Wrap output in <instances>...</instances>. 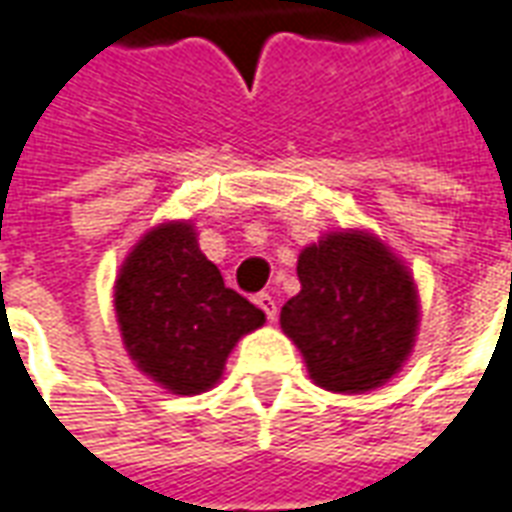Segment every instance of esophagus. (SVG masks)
<instances>
[{
	"instance_id": "34e87169",
	"label": "esophagus",
	"mask_w": 512,
	"mask_h": 512,
	"mask_svg": "<svg viewBox=\"0 0 512 512\" xmlns=\"http://www.w3.org/2000/svg\"><path fill=\"white\" fill-rule=\"evenodd\" d=\"M255 301H257V307L266 312L268 321H274V318H277V301H274V296H271V293H260Z\"/></svg>"
}]
</instances>
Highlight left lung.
<instances>
[{"instance_id": "left-lung-1", "label": "left lung", "mask_w": 512, "mask_h": 512, "mask_svg": "<svg viewBox=\"0 0 512 512\" xmlns=\"http://www.w3.org/2000/svg\"><path fill=\"white\" fill-rule=\"evenodd\" d=\"M299 296L282 329L332 392L381 386L414 345L417 293L408 271L367 233H332L299 257Z\"/></svg>"}]
</instances>
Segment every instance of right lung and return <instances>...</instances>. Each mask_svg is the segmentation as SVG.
<instances>
[{
  "label": "right lung",
  "mask_w": 512,
  "mask_h": 512,
  "mask_svg": "<svg viewBox=\"0 0 512 512\" xmlns=\"http://www.w3.org/2000/svg\"><path fill=\"white\" fill-rule=\"evenodd\" d=\"M128 354L175 395L211 389L238 337L266 315L224 285L202 255L191 224H161L136 244L115 285Z\"/></svg>",
  "instance_id": "add662e5"
}]
</instances>
